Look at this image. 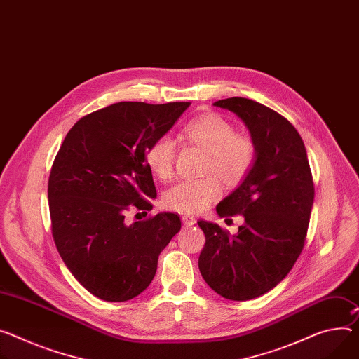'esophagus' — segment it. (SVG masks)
I'll return each mask as SVG.
<instances>
[{
    "instance_id": "1",
    "label": "esophagus",
    "mask_w": 359,
    "mask_h": 359,
    "mask_svg": "<svg viewBox=\"0 0 359 359\" xmlns=\"http://www.w3.org/2000/svg\"><path fill=\"white\" fill-rule=\"evenodd\" d=\"M182 223L185 224V226H188V227H191V226H194L196 223H197V219L194 218V217H191V215H187V214H184L182 217Z\"/></svg>"
}]
</instances>
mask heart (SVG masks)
<instances>
[{
    "label": "heart",
    "mask_w": 359,
    "mask_h": 359,
    "mask_svg": "<svg viewBox=\"0 0 359 359\" xmlns=\"http://www.w3.org/2000/svg\"><path fill=\"white\" fill-rule=\"evenodd\" d=\"M185 141L208 152L205 172H214L227 184L241 181L252 171L257 159V148L252 137L236 133L234 125L222 115L207 114L189 121L181 132ZM177 142L170 135H161L148 145L145 161L149 170L162 181L174 177ZM219 196L222 184L215 175L185 180L171 187L162 197L165 208L198 214L207 210Z\"/></svg>",
    "instance_id": "b5f03b06"
}]
</instances>
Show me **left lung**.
<instances>
[{
  "label": "left lung",
  "mask_w": 359,
  "mask_h": 359,
  "mask_svg": "<svg viewBox=\"0 0 359 359\" xmlns=\"http://www.w3.org/2000/svg\"><path fill=\"white\" fill-rule=\"evenodd\" d=\"M249 128L257 159L240 187L217 205L219 217L243 215L231 236L203 222L205 244L198 267L207 285L230 300H250L271 290L292 270L305 245L315 187L299 132L273 109L245 97L214 103Z\"/></svg>",
  "instance_id": "obj_1"
}]
</instances>
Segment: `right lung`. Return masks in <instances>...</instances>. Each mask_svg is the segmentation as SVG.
<instances>
[{"label": "right lung", "mask_w": 359, "mask_h": 359, "mask_svg": "<svg viewBox=\"0 0 359 359\" xmlns=\"http://www.w3.org/2000/svg\"><path fill=\"white\" fill-rule=\"evenodd\" d=\"M188 102H119L79 119L54 158L48 178L51 233L76 280L106 302L142 293L158 256L180 231L174 212L128 224L130 210L151 211L156 197L145 161Z\"/></svg>", "instance_id": "right-lung-1"}]
</instances>
